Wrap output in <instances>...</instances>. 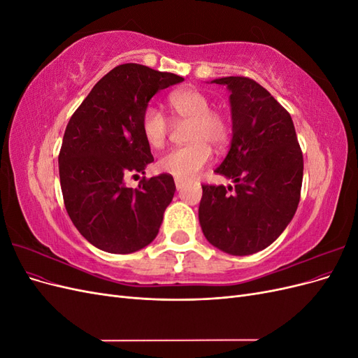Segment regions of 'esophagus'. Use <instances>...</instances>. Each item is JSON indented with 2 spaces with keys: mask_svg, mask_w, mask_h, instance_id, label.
I'll return each mask as SVG.
<instances>
[{
  "mask_svg": "<svg viewBox=\"0 0 358 358\" xmlns=\"http://www.w3.org/2000/svg\"><path fill=\"white\" fill-rule=\"evenodd\" d=\"M175 183H176V188H178V189H182V187H183V180H180V179H175Z\"/></svg>",
  "mask_w": 358,
  "mask_h": 358,
  "instance_id": "1",
  "label": "esophagus"
}]
</instances>
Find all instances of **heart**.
I'll list each match as a JSON object with an SVG mask.
<instances>
[{"mask_svg":"<svg viewBox=\"0 0 358 358\" xmlns=\"http://www.w3.org/2000/svg\"><path fill=\"white\" fill-rule=\"evenodd\" d=\"M169 104L178 122L189 124L185 136L188 145L167 150L158 159L157 167L166 175L188 180L210 161V146L221 150L229 143L230 124L222 113L210 110L209 96L196 88L171 92ZM140 128L146 143L152 148L164 145L170 131L167 117L154 106H148L143 110Z\"/></svg>","mask_w":358,"mask_h":358,"instance_id":"heart-1","label":"heart"}]
</instances>
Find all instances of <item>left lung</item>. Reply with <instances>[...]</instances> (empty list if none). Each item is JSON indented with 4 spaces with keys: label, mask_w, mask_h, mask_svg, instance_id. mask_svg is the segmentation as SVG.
<instances>
[{
    "label": "left lung",
    "mask_w": 358,
    "mask_h": 358,
    "mask_svg": "<svg viewBox=\"0 0 358 358\" xmlns=\"http://www.w3.org/2000/svg\"><path fill=\"white\" fill-rule=\"evenodd\" d=\"M230 90L233 138L215 171L234 187L204 183L199 208L203 234L231 255L273 243L300 201L303 154L289 113L267 90L245 76L215 79Z\"/></svg>",
    "instance_id": "1"
}]
</instances>
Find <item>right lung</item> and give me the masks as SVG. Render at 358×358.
Listing matches in <instances>:
<instances>
[{"label": "right lung", "mask_w": 358, "mask_h": 358, "mask_svg": "<svg viewBox=\"0 0 358 358\" xmlns=\"http://www.w3.org/2000/svg\"><path fill=\"white\" fill-rule=\"evenodd\" d=\"M182 80L121 64L95 83L70 117L58 157L64 204L76 229L101 251L131 254L158 234L176 191L173 176H143L136 189L125 179L154 161L140 128L149 100Z\"/></svg>", "instance_id": "right-lung-1"}]
</instances>
